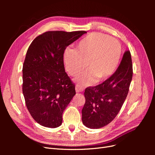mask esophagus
Listing matches in <instances>:
<instances>
[{"instance_id":"1","label":"esophagus","mask_w":155,"mask_h":155,"mask_svg":"<svg viewBox=\"0 0 155 155\" xmlns=\"http://www.w3.org/2000/svg\"><path fill=\"white\" fill-rule=\"evenodd\" d=\"M76 88V92H81L83 91V88L79 85H76V88Z\"/></svg>"}]
</instances>
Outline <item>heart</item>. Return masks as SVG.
I'll return each instance as SVG.
<instances>
[{"instance_id":"heart-1","label":"heart","mask_w":155,"mask_h":155,"mask_svg":"<svg viewBox=\"0 0 155 155\" xmlns=\"http://www.w3.org/2000/svg\"><path fill=\"white\" fill-rule=\"evenodd\" d=\"M121 54L118 41L100 33H92L79 41L75 50H64L63 61L67 71L72 76L85 68L87 63L88 69L76 81L81 86H88L109 78L118 66Z\"/></svg>"}]
</instances>
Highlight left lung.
<instances>
[{
  "label": "left lung",
  "instance_id": "8db88e82",
  "mask_svg": "<svg viewBox=\"0 0 155 155\" xmlns=\"http://www.w3.org/2000/svg\"><path fill=\"white\" fill-rule=\"evenodd\" d=\"M133 78L129 51H126L116 71L104 83L85 89L82 121L90 129H100L110 123L126 99Z\"/></svg>",
  "mask_w": 155,
  "mask_h": 155
}]
</instances>
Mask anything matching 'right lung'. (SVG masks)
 I'll list each match as a JSON object with an SVG mask.
<instances>
[{
  "label": "right lung",
  "instance_id": "1",
  "mask_svg": "<svg viewBox=\"0 0 155 155\" xmlns=\"http://www.w3.org/2000/svg\"><path fill=\"white\" fill-rule=\"evenodd\" d=\"M85 31H46L32 41L22 67V93L32 118L46 127L62 124L63 113L76 94L65 72L64 51Z\"/></svg>",
  "mask_w": 155,
  "mask_h": 155
}]
</instances>
